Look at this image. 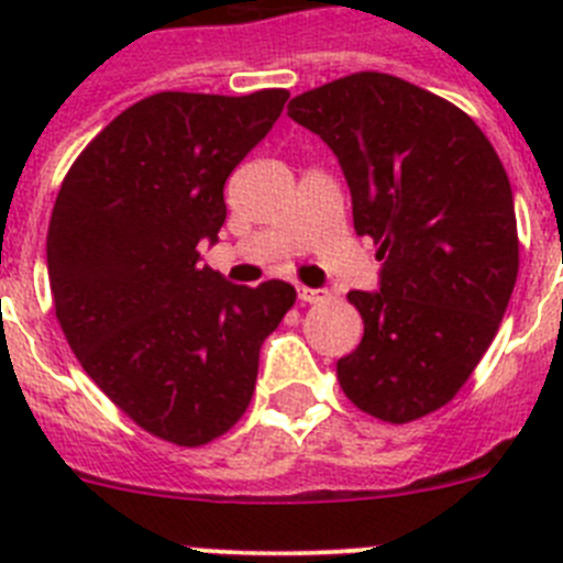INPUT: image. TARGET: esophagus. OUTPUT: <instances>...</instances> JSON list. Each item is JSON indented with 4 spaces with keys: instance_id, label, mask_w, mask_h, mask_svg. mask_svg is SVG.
Segmentation results:
<instances>
[{
    "instance_id": "1",
    "label": "esophagus",
    "mask_w": 563,
    "mask_h": 563,
    "mask_svg": "<svg viewBox=\"0 0 563 563\" xmlns=\"http://www.w3.org/2000/svg\"><path fill=\"white\" fill-rule=\"evenodd\" d=\"M298 298H301L305 305H321V301H327V298H330V292L312 290V287H298Z\"/></svg>"
}]
</instances>
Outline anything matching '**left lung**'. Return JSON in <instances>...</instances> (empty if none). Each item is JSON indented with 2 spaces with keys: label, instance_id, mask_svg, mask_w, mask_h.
Wrapping results in <instances>:
<instances>
[{
  "label": "left lung",
  "instance_id": "1",
  "mask_svg": "<svg viewBox=\"0 0 563 563\" xmlns=\"http://www.w3.org/2000/svg\"><path fill=\"white\" fill-rule=\"evenodd\" d=\"M287 114L335 152L380 290H352L363 338L338 361L357 409L411 422L454 400L494 341L519 276L510 180L474 118L389 73L301 92Z\"/></svg>",
  "mask_w": 563,
  "mask_h": 563
}]
</instances>
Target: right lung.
<instances>
[{"label": "right lung", "mask_w": 563, "mask_h": 563, "mask_svg": "<svg viewBox=\"0 0 563 563\" xmlns=\"http://www.w3.org/2000/svg\"><path fill=\"white\" fill-rule=\"evenodd\" d=\"M290 98L157 92L69 166L47 228L56 318L98 389L152 437L197 449L245 415L258 350L296 290L239 287L200 265L222 188Z\"/></svg>", "instance_id": "right-lung-1"}]
</instances>
